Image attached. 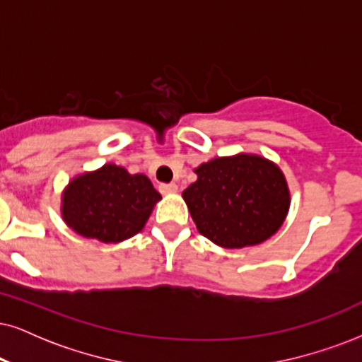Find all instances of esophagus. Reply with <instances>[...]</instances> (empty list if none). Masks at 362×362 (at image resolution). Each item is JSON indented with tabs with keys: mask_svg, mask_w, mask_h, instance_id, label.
Instances as JSON below:
<instances>
[{
	"mask_svg": "<svg viewBox=\"0 0 362 362\" xmlns=\"http://www.w3.org/2000/svg\"><path fill=\"white\" fill-rule=\"evenodd\" d=\"M178 187L175 184H160L158 190L162 192V194H175Z\"/></svg>",
	"mask_w": 362,
	"mask_h": 362,
	"instance_id": "34e87169",
	"label": "esophagus"
}]
</instances>
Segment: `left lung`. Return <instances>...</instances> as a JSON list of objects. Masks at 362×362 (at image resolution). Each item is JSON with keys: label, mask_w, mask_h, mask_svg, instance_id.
Here are the masks:
<instances>
[{"label": "left lung", "mask_w": 362, "mask_h": 362, "mask_svg": "<svg viewBox=\"0 0 362 362\" xmlns=\"http://www.w3.org/2000/svg\"><path fill=\"white\" fill-rule=\"evenodd\" d=\"M184 190L197 228L226 249L257 245L281 228L291 194L276 163L259 155L218 157L195 168Z\"/></svg>", "instance_id": "obj_1"}]
</instances>
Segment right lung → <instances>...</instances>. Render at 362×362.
<instances>
[{"mask_svg": "<svg viewBox=\"0 0 362 362\" xmlns=\"http://www.w3.org/2000/svg\"><path fill=\"white\" fill-rule=\"evenodd\" d=\"M160 199L144 173L107 163L73 178L63 190L62 215L81 237L117 244L139 234Z\"/></svg>", "mask_w": 362, "mask_h": 362, "instance_id": "1", "label": "right lung"}]
</instances>
